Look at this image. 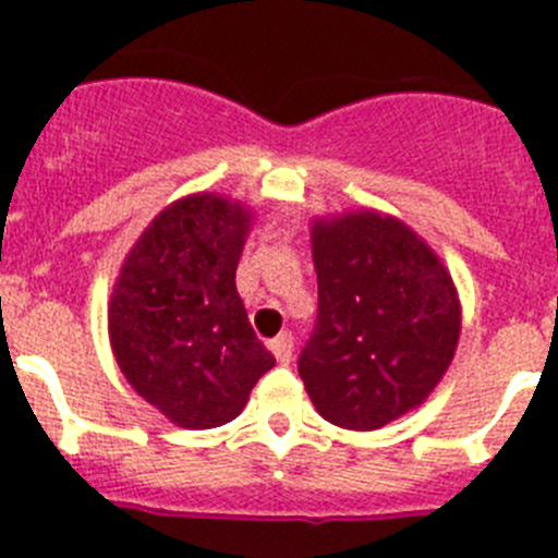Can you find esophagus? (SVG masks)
Instances as JSON below:
<instances>
[{"instance_id": "1", "label": "esophagus", "mask_w": 558, "mask_h": 558, "mask_svg": "<svg viewBox=\"0 0 558 558\" xmlns=\"http://www.w3.org/2000/svg\"><path fill=\"white\" fill-rule=\"evenodd\" d=\"M270 352L276 354V360H279L282 366H288L290 357H293V335L290 332L276 335V338L270 340Z\"/></svg>"}]
</instances>
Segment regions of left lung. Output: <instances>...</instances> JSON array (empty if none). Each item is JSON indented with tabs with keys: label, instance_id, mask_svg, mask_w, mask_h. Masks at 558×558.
I'll return each instance as SVG.
<instances>
[{
	"label": "left lung",
	"instance_id": "left-lung-1",
	"mask_svg": "<svg viewBox=\"0 0 558 558\" xmlns=\"http://www.w3.org/2000/svg\"><path fill=\"white\" fill-rule=\"evenodd\" d=\"M318 318L299 354L315 411L377 430L430 397L461 335L456 284L402 220L349 211L315 220Z\"/></svg>",
	"mask_w": 558,
	"mask_h": 558
}]
</instances>
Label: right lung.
Here are the masks:
<instances>
[{
    "mask_svg": "<svg viewBox=\"0 0 558 558\" xmlns=\"http://www.w3.org/2000/svg\"><path fill=\"white\" fill-rule=\"evenodd\" d=\"M248 226L243 204L211 192L175 201L142 231L113 284L108 335L120 372L186 430L240 416L276 363L234 284Z\"/></svg>",
    "mask_w": 558,
    "mask_h": 558,
    "instance_id": "right-lung-1",
    "label": "right lung"
}]
</instances>
